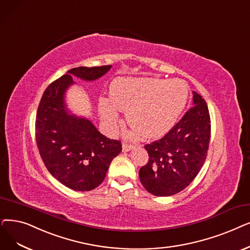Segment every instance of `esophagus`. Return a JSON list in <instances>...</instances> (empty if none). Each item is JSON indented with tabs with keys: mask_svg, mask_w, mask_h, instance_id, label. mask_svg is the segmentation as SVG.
<instances>
[{
	"mask_svg": "<svg viewBox=\"0 0 250 250\" xmlns=\"http://www.w3.org/2000/svg\"><path fill=\"white\" fill-rule=\"evenodd\" d=\"M135 148V145L134 144H129V143H123V151L125 152H127L129 150H132Z\"/></svg>",
	"mask_w": 250,
	"mask_h": 250,
	"instance_id": "1",
	"label": "esophagus"
}]
</instances>
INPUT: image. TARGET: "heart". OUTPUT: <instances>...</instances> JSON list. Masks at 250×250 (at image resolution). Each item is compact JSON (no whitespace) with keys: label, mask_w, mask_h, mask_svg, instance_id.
<instances>
[{"label":"heart","mask_w":250,"mask_h":250,"mask_svg":"<svg viewBox=\"0 0 250 250\" xmlns=\"http://www.w3.org/2000/svg\"><path fill=\"white\" fill-rule=\"evenodd\" d=\"M111 100H100V113L111 126L119 123L121 109L127 123L145 137L156 138L176 125L186 106L189 89L182 80L118 79L110 89Z\"/></svg>","instance_id":"1"}]
</instances>
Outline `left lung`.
<instances>
[{
	"instance_id": "1",
	"label": "left lung",
	"mask_w": 250,
	"mask_h": 250,
	"mask_svg": "<svg viewBox=\"0 0 250 250\" xmlns=\"http://www.w3.org/2000/svg\"><path fill=\"white\" fill-rule=\"evenodd\" d=\"M193 105L168 133L145 145L149 158L139 177L155 196L181 192L204 165L210 141V115L208 104L196 92H193Z\"/></svg>"
}]
</instances>
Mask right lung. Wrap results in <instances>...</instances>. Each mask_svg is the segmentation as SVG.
Here are the masks:
<instances>
[{
    "mask_svg": "<svg viewBox=\"0 0 250 250\" xmlns=\"http://www.w3.org/2000/svg\"><path fill=\"white\" fill-rule=\"evenodd\" d=\"M111 65L75 67L51 83L42 96L36 117L37 146L45 167L64 186L90 191L105 179L112 159L122 151V142L102 135L94 125L64 109L63 95L71 75L94 81Z\"/></svg>",
    "mask_w": 250,
    "mask_h": 250,
    "instance_id": "right-lung-1",
    "label": "right lung"
}]
</instances>
